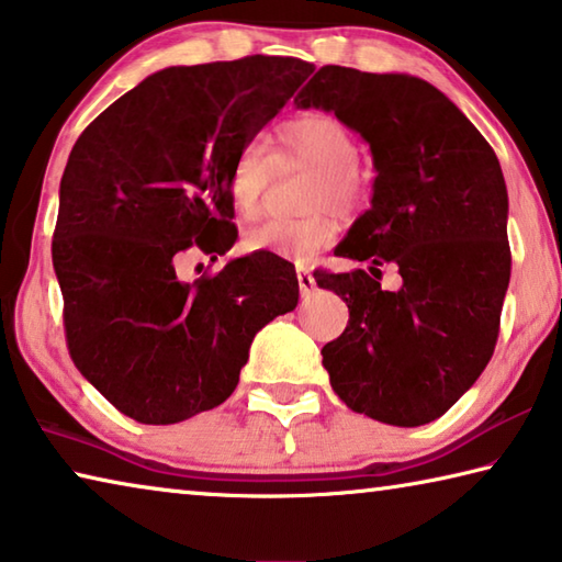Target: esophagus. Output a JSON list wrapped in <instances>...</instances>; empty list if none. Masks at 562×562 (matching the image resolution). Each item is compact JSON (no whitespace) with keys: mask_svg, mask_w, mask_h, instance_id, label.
I'll return each instance as SVG.
<instances>
[{"mask_svg":"<svg viewBox=\"0 0 562 562\" xmlns=\"http://www.w3.org/2000/svg\"><path fill=\"white\" fill-rule=\"evenodd\" d=\"M299 289H301V296H311V293L316 291V279L311 276L308 269H299Z\"/></svg>","mask_w":562,"mask_h":562,"instance_id":"34e87169","label":"esophagus"}]
</instances>
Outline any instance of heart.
I'll return each instance as SVG.
<instances>
[{
  "label": "heart",
  "instance_id": "obj_1",
  "mask_svg": "<svg viewBox=\"0 0 562 562\" xmlns=\"http://www.w3.org/2000/svg\"><path fill=\"white\" fill-rule=\"evenodd\" d=\"M281 151L271 154L261 142H248L236 154L232 179L234 206L244 216H256L263 206L266 191L276 177V169L311 167L316 179L311 183L306 209H318L301 218H269L246 232L244 246L248 251H266L293 261H308L336 238V216L324 206L351 209L361 199L358 179V142L341 119L330 114H306L283 122L276 128Z\"/></svg>",
  "mask_w": 562,
  "mask_h": 562
}]
</instances>
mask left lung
Masks as SVG:
<instances>
[{"label":"left lung","instance_id":"left-lung-1","mask_svg":"<svg viewBox=\"0 0 562 562\" xmlns=\"http://www.w3.org/2000/svg\"><path fill=\"white\" fill-rule=\"evenodd\" d=\"M363 136L373 156L371 209L336 256L368 261L316 271L348 306V326L324 346L330 385L348 408L416 428L471 389L498 341L510 281L508 189L498 156L443 91L411 74L321 67L293 99ZM400 266L398 292L380 266Z\"/></svg>","mask_w":562,"mask_h":562}]
</instances>
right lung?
<instances>
[{"label":"right lung","mask_w":562,"mask_h":562,"mask_svg":"<svg viewBox=\"0 0 562 562\" xmlns=\"http://www.w3.org/2000/svg\"><path fill=\"white\" fill-rule=\"evenodd\" d=\"M311 71L263 54L161 69L74 144L52 241L64 330L74 366L124 416L169 426L221 406L254 336L296 308L281 256L254 251L194 283L179 266L236 244V154Z\"/></svg>","instance_id":"add662e5"}]
</instances>
